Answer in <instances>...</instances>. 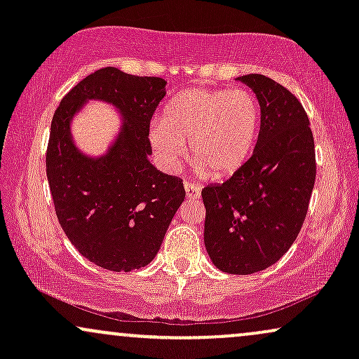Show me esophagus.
Instances as JSON below:
<instances>
[{"instance_id":"esophagus-1","label":"esophagus","mask_w":359,"mask_h":359,"mask_svg":"<svg viewBox=\"0 0 359 359\" xmlns=\"http://www.w3.org/2000/svg\"><path fill=\"white\" fill-rule=\"evenodd\" d=\"M184 187H185V194H187L189 199H199V197H201V185L185 182Z\"/></svg>"}]
</instances>
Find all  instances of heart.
<instances>
[{
  "mask_svg": "<svg viewBox=\"0 0 359 359\" xmlns=\"http://www.w3.org/2000/svg\"><path fill=\"white\" fill-rule=\"evenodd\" d=\"M259 130L258 100L246 89L194 88L167 104L150 126V145L168 170L182 163L191 143L194 165L214 179L233 175L253 151Z\"/></svg>",
  "mask_w": 359,
  "mask_h": 359,
  "instance_id": "1",
  "label": "heart"
}]
</instances>
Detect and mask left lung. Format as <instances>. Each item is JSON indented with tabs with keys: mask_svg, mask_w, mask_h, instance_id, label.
Returning a JSON list of instances; mask_svg holds the SVG:
<instances>
[{
	"mask_svg": "<svg viewBox=\"0 0 359 359\" xmlns=\"http://www.w3.org/2000/svg\"><path fill=\"white\" fill-rule=\"evenodd\" d=\"M236 81L257 96L259 133L231 179L204 187V245L221 271L250 275L294 245L314 189L316 151L306 111L290 90L262 74Z\"/></svg>",
	"mask_w": 359,
	"mask_h": 359,
	"instance_id": "8db88e82",
	"label": "left lung"
}]
</instances>
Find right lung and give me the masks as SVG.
I'll list each match as a JSON object with an SVG mask.
<instances>
[{"label":"right lung","mask_w":359,"mask_h":359,"mask_svg":"<svg viewBox=\"0 0 359 359\" xmlns=\"http://www.w3.org/2000/svg\"><path fill=\"white\" fill-rule=\"evenodd\" d=\"M165 86L160 77L104 67L82 79L53 114L47 179L57 217L76 250L101 269L147 266L185 199L182 180L148 158L150 119ZM90 102L111 105L120 118L109 148L97 156L82 151L72 133L73 119Z\"/></svg>","instance_id":"1"}]
</instances>
